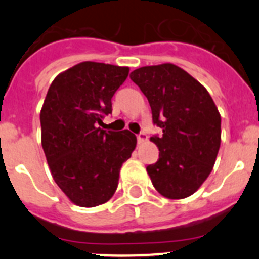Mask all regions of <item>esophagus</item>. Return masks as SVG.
<instances>
[{"label": "esophagus", "instance_id": "34e87169", "mask_svg": "<svg viewBox=\"0 0 259 259\" xmlns=\"http://www.w3.org/2000/svg\"><path fill=\"white\" fill-rule=\"evenodd\" d=\"M146 140H148V135L145 132H140V134L137 135V141H139V144L145 143Z\"/></svg>", "mask_w": 259, "mask_h": 259}]
</instances>
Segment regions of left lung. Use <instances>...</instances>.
<instances>
[{"label": "left lung", "instance_id": "8db88e82", "mask_svg": "<svg viewBox=\"0 0 259 259\" xmlns=\"http://www.w3.org/2000/svg\"><path fill=\"white\" fill-rule=\"evenodd\" d=\"M131 80L152 107L162 130L150 140L159 159L146 166L162 196L180 200L193 194L212 170L221 146V115L211 96L197 80L171 63L132 71Z\"/></svg>", "mask_w": 259, "mask_h": 259}]
</instances>
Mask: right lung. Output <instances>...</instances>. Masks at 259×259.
I'll return each instance as SVG.
<instances>
[{"label": "right lung", "instance_id": "1", "mask_svg": "<svg viewBox=\"0 0 259 259\" xmlns=\"http://www.w3.org/2000/svg\"><path fill=\"white\" fill-rule=\"evenodd\" d=\"M128 67L83 62L53 80L40 113L41 144L53 179L75 205L93 207L113 197L119 171L136 148L128 130L101 125Z\"/></svg>", "mask_w": 259, "mask_h": 259}]
</instances>
